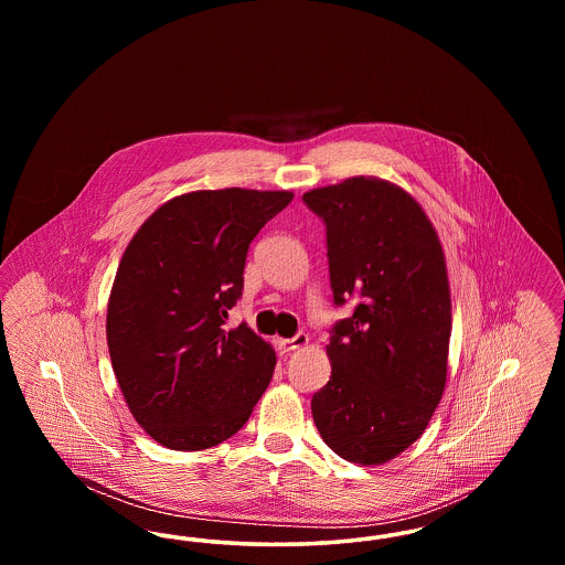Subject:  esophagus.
<instances>
[{
  "label": "esophagus",
  "mask_w": 565,
  "mask_h": 565,
  "mask_svg": "<svg viewBox=\"0 0 565 565\" xmlns=\"http://www.w3.org/2000/svg\"><path fill=\"white\" fill-rule=\"evenodd\" d=\"M309 343V337L305 332H298L292 339H275V345L279 348V351L288 353V351L300 350Z\"/></svg>",
  "instance_id": "34e87169"
}]
</instances>
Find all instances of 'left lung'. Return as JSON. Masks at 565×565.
Returning a JSON list of instances; mask_svg holds the SVG:
<instances>
[{"mask_svg": "<svg viewBox=\"0 0 565 565\" xmlns=\"http://www.w3.org/2000/svg\"><path fill=\"white\" fill-rule=\"evenodd\" d=\"M302 201L326 224L334 323L330 381L311 401L323 443L337 456L381 466L430 424L447 383L451 292L430 217L406 190L358 175Z\"/></svg>", "mask_w": 565, "mask_h": 565, "instance_id": "8db88e82", "label": "left lung"}]
</instances>
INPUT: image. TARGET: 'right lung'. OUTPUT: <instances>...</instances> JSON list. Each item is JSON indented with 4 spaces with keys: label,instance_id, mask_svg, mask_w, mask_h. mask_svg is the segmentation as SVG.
I'll return each mask as SVG.
<instances>
[{
    "label": "right lung",
    "instance_id": "right-lung-1",
    "mask_svg": "<svg viewBox=\"0 0 565 565\" xmlns=\"http://www.w3.org/2000/svg\"><path fill=\"white\" fill-rule=\"evenodd\" d=\"M288 190H194L150 215L127 245L108 300L109 358L135 422L173 451H203L243 428L275 351L245 323L224 330L247 247Z\"/></svg>",
    "mask_w": 565,
    "mask_h": 565
}]
</instances>
